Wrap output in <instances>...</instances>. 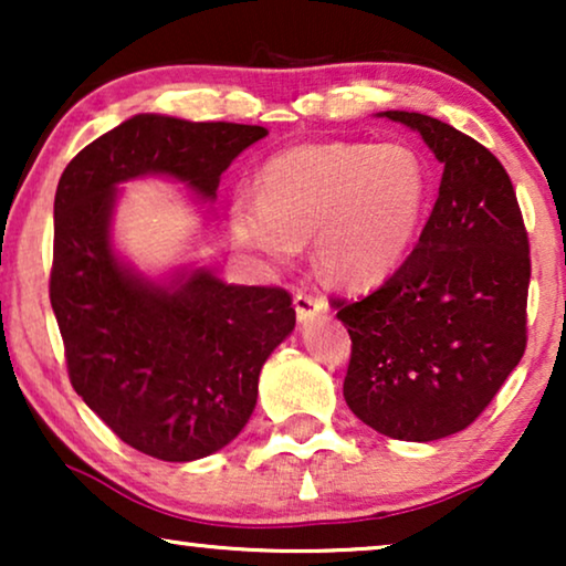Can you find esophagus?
Masks as SVG:
<instances>
[{
	"label": "esophagus",
	"instance_id": "1",
	"mask_svg": "<svg viewBox=\"0 0 566 566\" xmlns=\"http://www.w3.org/2000/svg\"><path fill=\"white\" fill-rule=\"evenodd\" d=\"M293 306H296L298 322H308L314 319V316L327 312V301H324L319 293H312V291H298L296 296H293Z\"/></svg>",
	"mask_w": 566,
	"mask_h": 566
}]
</instances>
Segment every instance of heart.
<instances>
[{
  "instance_id": "1",
  "label": "heart",
  "mask_w": 566,
  "mask_h": 566,
  "mask_svg": "<svg viewBox=\"0 0 566 566\" xmlns=\"http://www.w3.org/2000/svg\"><path fill=\"white\" fill-rule=\"evenodd\" d=\"M430 200V169L412 146L298 144L262 165L258 198L231 200V234L270 265L312 239L322 275L358 289L401 265Z\"/></svg>"
}]
</instances>
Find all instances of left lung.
<instances>
[{
  "instance_id": "1",
  "label": "left lung",
  "mask_w": 566,
  "mask_h": 566,
  "mask_svg": "<svg viewBox=\"0 0 566 566\" xmlns=\"http://www.w3.org/2000/svg\"><path fill=\"white\" fill-rule=\"evenodd\" d=\"M443 165L420 242L368 296L337 298L353 339L345 401L381 436L469 428L525 353L531 258L513 182L490 149L422 113L386 111Z\"/></svg>"
}]
</instances>
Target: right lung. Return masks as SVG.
<instances>
[{
  "label": "right lung",
  "instance_id": "1",
  "mask_svg": "<svg viewBox=\"0 0 566 566\" xmlns=\"http://www.w3.org/2000/svg\"><path fill=\"white\" fill-rule=\"evenodd\" d=\"M268 130L142 113L76 154L53 200L51 306L74 391L136 451L196 461L258 405L262 363L296 327L289 291L177 270L154 283L113 250L118 185L172 177L213 200L221 172Z\"/></svg>",
  "mask_w": 566,
  "mask_h": 566
}]
</instances>
